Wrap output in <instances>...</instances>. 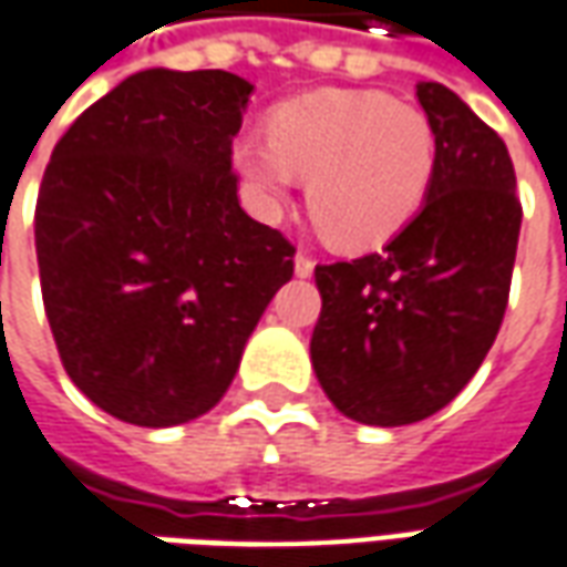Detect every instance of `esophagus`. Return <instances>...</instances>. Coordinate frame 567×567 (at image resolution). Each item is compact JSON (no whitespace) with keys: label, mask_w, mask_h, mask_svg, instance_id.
<instances>
[{"label":"esophagus","mask_w":567,"mask_h":567,"mask_svg":"<svg viewBox=\"0 0 567 567\" xmlns=\"http://www.w3.org/2000/svg\"><path fill=\"white\" fill-rule=\"evenodd\" d=\"M312 270H316V260H312L310 255H303V251H297V257H295L297 276H300V279H307V276H312Z\"/></svg>","instance_id":"34e87169"}]
</instances>
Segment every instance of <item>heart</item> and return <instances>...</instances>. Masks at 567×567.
Here are the masks:
<instances>
[{
    "mask_svg": "<svg viewBox=\"0 0 567 567\" xmlns=\"http://www.w3.org/2000/svg\"><path fill=\"white\" fill-rule=\"evenodd\" d=\"M272 137L243 134L236 172L260 215H279L310 177L312 217L343 248L393 239L423 208L439 165V137L417 106L380 91L322 89L285 101Z\"/></svg>",
    "mask_w": 567,
    "mask_h": 567,
    "instance_id": "1",
    "label": "heart"
}]
</instances>
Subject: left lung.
Here are the masks:
<instances>
[{
	"label": "left lung",
	"instance_id": "obj_1",
	"mask_svg": "<svg viewBox=\"0 0 567 567\" xmlns=\"http://www.w3.org/2000/svg\"><path fill=\"white\" fill-rule=\"evenodd\" d=\"M439 137L423 208L378 255L316 267L310 359L340 414L405 426L445 408L501 331L522 205L506 144L461 97L421 82Z\"/></svg>",
	"mask_w": 567,
	"mask_h": 567
}]
</instances>
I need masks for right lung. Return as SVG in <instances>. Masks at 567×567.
Listing matches in <instances>:
<instances>
[{
    "label": "right lung",
    "mask_w": 567,
    "mask_h": 567,
    "mask_svg": "<svg viewBox=\"0 0 567 567\" xmlns=\"http://www.w3.org/2000/svg\"><path fill=\"white\" fill-rule=\"evenodd\" d=\"M251 91L227 70H141L51 153L35 202L45 316L70 380L118 421L212 411L295 272L291 243L236 196Z\"/></svg>",
    "instance_id": "1"
}]
</instances>
